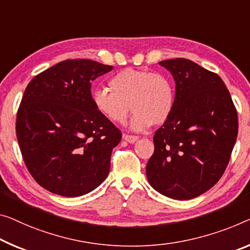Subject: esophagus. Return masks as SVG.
Instances as JSON below:
<instances>
[{"label": "esophagus", "mask_w": 250, "mask_h": 250, "mask_svg": "<svg viewBox=\"0 0 250 250\" xmlns=\"http://www.w3.org/2000/svg\"><path fill=\"white\" fill-rule=\"evenodd\" d=\"M123 138H124L126 142H128V143H135V142L138 140V136L127 135V134H124V135H123Z\"/></svg>", "instance_id": "1"}]
</instances>
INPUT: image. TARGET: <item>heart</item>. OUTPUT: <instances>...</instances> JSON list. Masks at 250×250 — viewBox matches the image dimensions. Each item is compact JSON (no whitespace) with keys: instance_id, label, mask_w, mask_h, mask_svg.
I'll use <instances>...</instances> for the list:
<instances>
[{"instance_id":"1","label":"heart","mask_w":250,"mask_h":250,"mask_svg":"<svg viewBox=\"0 0 250 250\" xmlns=\"http://www.w3.org/2000/svg\"><path fill=\"white\" fill-rule=\"evenodd\" d=\"M109 86L113 91L98 88L91 98L96 110L112 123H125L132 108L135 113L130 127L143 130L152 123L163 124L174 109V85L165 75L125 69L110 79Z\"/></svg>"}]
</instances>
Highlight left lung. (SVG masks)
Returning <instances> with one entry per match:
<instances>
[{
  "instance_id": "left-lung-1",
  "label": "left lung",
  "mask_w": 250,
  "mask_h": 250,
  "mask_svg": "<svg viewBox=\"0 0 250 250\" xmlns=\"http://www.w3.org/2000/svg\"><path fill=\"white\" fill-rule=\"evenodd\" d=\"M159 63L175 80V105L153 137L146 176L161 194L189 200L224 174L237 140V109L214 72L184 58Z\"/></svg>"
}]
</instances>
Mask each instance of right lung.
Here are the masks:
<instances>
[{"mask_svg":"<svg viewBox=\"0 0 250 250\" xmlns=\"http://www.w3.org/2000/svg\"><path fill=\"white\" fill-rule=\"evenodd\" d=\"M112 69L94 60L69 59L26 86L15 130L26 168L45 190L79 197L108 175L122 133L96 110L90 88Z\"/></svg>","mask_w":250,"mask_h":250,"instance_id":"1","label":"right lung"}]
</instances>
